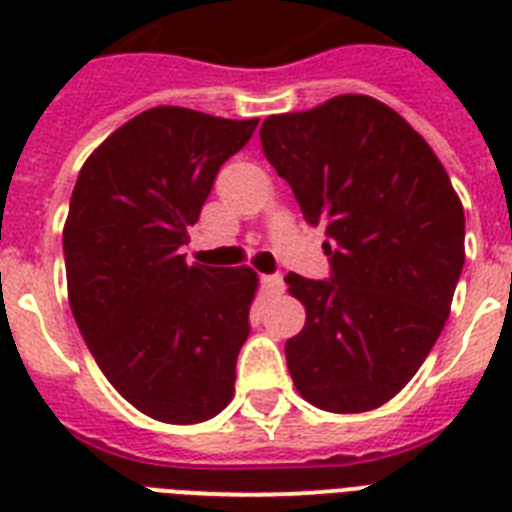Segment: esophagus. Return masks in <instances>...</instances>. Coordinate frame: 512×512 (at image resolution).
Returning <instances> with one entry per match:
<instances>
[{"label": "esophagus", "instance_id": "34e87169", "mask_svg": "<svg viewBox=\"0 0 512 512\" xmlns=\"http://www.w3.org/2000/svg\"><path fill=\"white\" fill-rule=\"evenodd\" d=\"M263 287L268 295H281L284 292V279L281 276H263Z\"/></svg>", "mask_w": 512, "mask_h": 512}]
</instances>
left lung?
<instances>
[{
  "mask_svg": "<svg viewBox=\"0 0 512 512\" xmlns=\"http://www.w3.org/2000/svg\"><path fill=\"white\" fill-rule=\"evenodd\" d=\"M265 159L311 225L332 279L287 273L305 327L287 340L297 393L324 412L377 409L412 380L444 329L465 265V212L420 132L369 95L260 127Z\"/></svg>",
  "mask_w": 512,
  "mask_h": 512,
  "instance_id": "obj_1",
  "label": "left lung"
}]
</instances>
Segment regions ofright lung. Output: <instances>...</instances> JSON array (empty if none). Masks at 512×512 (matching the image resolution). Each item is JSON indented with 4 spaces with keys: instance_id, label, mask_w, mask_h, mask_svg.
<instances>
[{
    "instance_id": "obj_1",
    "label": "right lung",
    "mask_w": 512,
    "mask_h": 512,
    "mask_svg": "<svg viewBox=\"0 0 512 512\" xmlns=\"http://www.w3.org/2000/svg\"><path fill=\"white\" fill-rule=\"evenodd\" d=\"M257 119L148 108L76 177L63 225L68 303L106 380L148 417L212 420L233 398L257 273L185 263L217 170Z\"/></svg>"
}]
</instances>
